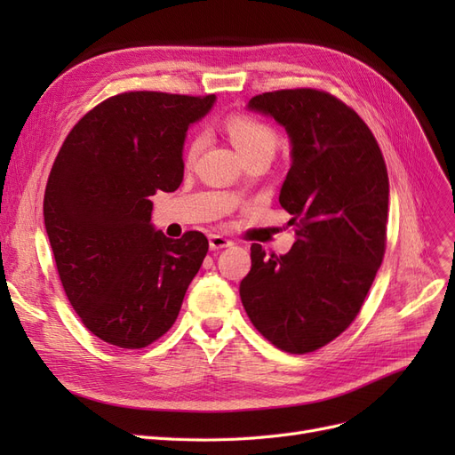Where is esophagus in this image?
Returning a JSON list of instances; mask_svg holds the SVG:
<instances>
[{
  "mask_svg": "<svg viewBox=\"0 0 455 455\" xmlns=\"http://www.w3.org/2000/svg\"><path fill=\"white\" fill-rule=\"evenodd\" d=\"M233 243L229 239H226L224 235H218V233H211L209 235V246L211 251H220V249H226V246H231Z\"/></svg>",
  "mask_w": 455,
  "mask_h": 455,
  "instance_id": "obj_1",
  "label": "esophagus"
}]
</instances>
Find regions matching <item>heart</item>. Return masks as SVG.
Here are the masks:
<instances>
[{
  "mask_svg": "<svg viewBox=\"0 0 455 455\" xmlns=\"http://www.w3.org/2000/svg\"><path fill=\"white\" fill-rule=\"evenodd\" d=\"M226 131L229 139L239 149V154L246 159L256 154H275L277 148V132H275L266 123H261L256 117L251 116H233L226 123ZM204 148V134L199 132L189 142L188 148V159L194 161L201 149Z\"/></svg>",
  "mask_w": 455,
  "mask_h": 455,
  "instance_id": "1",
  "label": "heart"
}]
</instances>
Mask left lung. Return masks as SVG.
I'll list each match as a JSON object with an SVG mask.
<instances>
[{"label":"left lung","instance_id":"left-lung-1","mask_svg":"<svg viewBox=\"0 0 455 455\" xmlns=\"http://www.w3.org/2000/svg\"><path fill=\"white\" fill-rule=\"evenodd\" d=\"M246 108L273 117L291 140L279 203L298 229L283 256L251 246L241 301L273 346L309 353L355 321L374 283L385 252L387 169L366 123L332 94L275 91Z\"/></svg>","mask_w":455,"mask_h":455}]
</instances>
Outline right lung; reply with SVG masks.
Instances as JSON below:
<instances>
[{"mask_svg":"<svg viewBox=\"0 0 455 455\" xmlns=\"http://www.w3.org/2000/svg\"><path fill=\"white\" fill-rule=\"evenodd\" d=\"M216 96L136 91L92 108L66 136L49 174L45 229L64 292L106 343L140 349L180 313L209 252L199 231L169 239L149 197L184 178L188 129Z\"/></svg>","mask_w":455,"mask_h":455,"instance_id":"1","label":"right lung"}]
</instances>
